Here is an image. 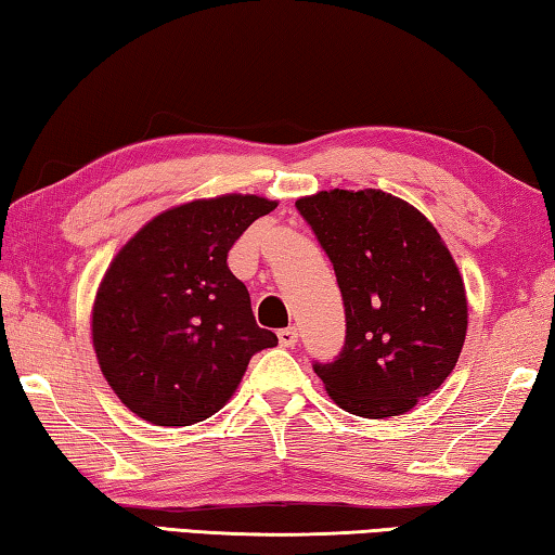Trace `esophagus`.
I'll use <instances>...</instances> for the list:
<instances>
[{
	"instance_id": "1",
	"label": "esophagus",
	"mask_w": 555,
	"mask_h": 555,
	"mask_svg": "<svg viewBox=\"0 0 555 555\" xmlns=\"http://www.w3.org/2000/svg\"><path fill=\"white\" fill-rule=\"evenodd\" d=\"M276 335H279V345L281 347H294L298 343V331H296V327H281Z\"/></svg>"
}]
</instances>
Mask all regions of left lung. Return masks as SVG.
Here are the masks:
<instances>
[{"mask_svg":"<svg viewBox=\"0 0 555 555\" xmlns=\"http://www.w3.org/2000/svg\"><path fill=\"white\" fill-rule=\"evenodd\" d=\"M296 208L345 300V347L335 362L313 364L315 374L347 413L401 416L448 379L463 352L467 296L453 255L424 212L377 188H333Z\"/></svg>","mask_w":555,"mask_h":555,"instance_id":"obj_1","label":"left lung"}]
</instances>
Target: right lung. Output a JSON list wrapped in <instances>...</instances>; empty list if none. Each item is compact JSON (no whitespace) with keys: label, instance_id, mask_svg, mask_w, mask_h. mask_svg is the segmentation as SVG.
I'll list each match as a JSON object with an SVG mask.
<instances>
[{"label":"right lung","instance_id":"obj_1","mask_svg":"<svg viewBox=\"0 0 555 555\" xmlns=\"http://www.w3.org/2000/svg\"><path fill=\"white\" fill-rule=\"evenodd\" d=\"M264 195L224 193L149 220L102 276L92 347L112 391L154 426H191L232 399L251 354L274 347L228 251L261 215Z\"/></svg>","mask_w":555,"mask_h":555}]
</instances>
